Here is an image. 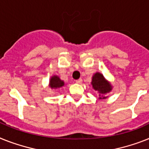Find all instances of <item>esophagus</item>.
<instances>
[{"mask_svg":"<svg viewBox=\"0 0 149 149\" xmlns=\"http://www.w3.org/2000/svg\"><path fill=\"white\" fill-rule=\"evenodd\" d=\"M75 82L77 84H81L82 83V79H81V78H80V79H78V80H76Z\"/></svg>","mask_w":149,"mask_h":149,"instance_id":"34e87169","label":"esophagus"}]
</instances>
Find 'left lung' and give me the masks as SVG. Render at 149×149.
<instances>
[{
  "label": "left lung",
  "instance_id": "obj_1",
  "mask_svg": "<svg viewBox=\"0 0 149 149\" xmlns=\"http://www.w3.org/2000/svg\"><path fill=\"white\" fill-rule=\"evenodd\" d=\"M92 88L95 91L97 92L98 99L104 100L108 97L107 94L113 90V86L109 81L106 79L104 74L100 72H96L92 77L91 83Z\"/></svg>",
  "mask_w": 149,
  "mask_h": 149
}]
</instances>
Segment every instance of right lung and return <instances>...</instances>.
Wrapping results in <instances>:
<instances>
[{
  "mask_svg": "<svg viewBox=\"0 0 149 149\" xmlns=\"http://www.w3.org/2000/svg\"><path fill=\"white\" fill-rule=\"evenodd\" d=\"M65 86V82L62 80L60 79V77L58 75L52 76L49 79V88L52 90H55L58 88H62Z\"/></svg>",
  "mask_w": 149,
  "mask_h": 149,
  "instance_id": "obj_1",
  "label": "right lung"
}]
</instances>
